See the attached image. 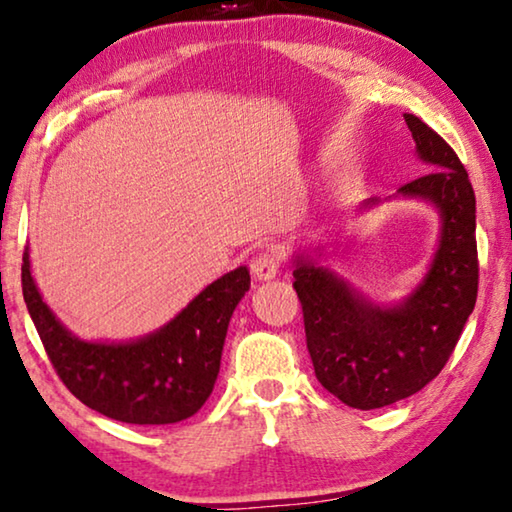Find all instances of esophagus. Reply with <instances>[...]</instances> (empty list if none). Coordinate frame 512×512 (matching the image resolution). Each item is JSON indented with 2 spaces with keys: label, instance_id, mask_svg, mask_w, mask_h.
Wrapping results in <instances>:
<instances>
[{
  "label": "esophagus",
  "instance_id": "esophagus-1",
  "mask_svg": "<svg viewBox=\"0 0 512 512\" xmlns=\"http://www.w3.org/2000/svg\"><path fill=\"white\" fill-rule=\"evenodd\" d=\"M278 269H280V259L273 253H262L250 262V271H253L257 280H273L275 275H278Z\"/></svg>",
  "mask_w": 512,
  "mask_h": 512
}]
</instances>
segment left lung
I'll list each match as a JSON object with an SVG mask.
<instances>
[{
	"instance_id": "left-lung-1",
	"label": "left lung",
	"mask_w": 512,
	"mask_h": 512,
	"mask_svg": "<svg viewBox=\"0 0 512 512\" xmlns=\"http://www.w3.org/2000/svg\"><path fill=\"white\" fill-rule=\"evenodd\" d=\"M417 157L431 173L396 196L431 205L440 216L435 255L419 285L399 303H376L321 264V248L294 253V289L303 305L307 351L319 383L358 410L417 394L442 371L476 305V198L465 166L424 120L403 113ZM380 205L369 198L367 212Z\"/></svg>"
}]
</instances>
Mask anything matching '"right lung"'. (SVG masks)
Here are the masks:
<instances>
[{"mask_svg": "<svg viewBox=\"0 0 512 512\" xmlns=\"http://www.w3.org/2000/svg\"><path fill=\"white\" fill-rule=\"evenodd\" d=\"M22 294L56 373L77 399L125 424L159 426L189 419L205 405L221 369L234 307L250 289L239 266L207 285L173 319L127 342H88L56 319L22 257Z\"/></svg>", "mask_w": 512, "mask_h": 512, "instance_id": "obj_1", "label": "right lung"}]
</instances>
